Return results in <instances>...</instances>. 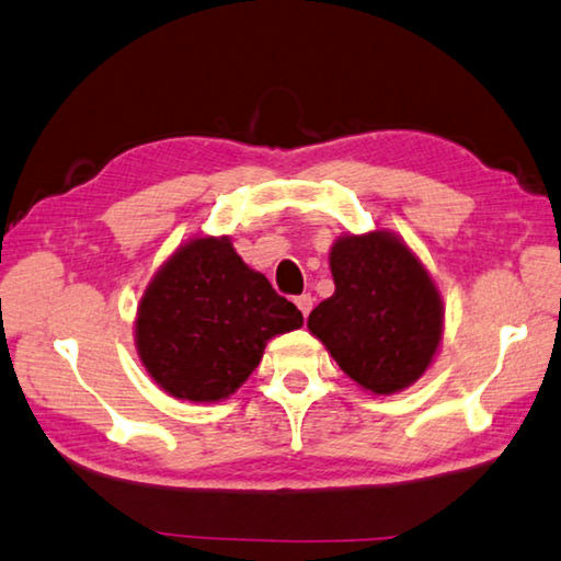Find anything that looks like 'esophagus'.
<instances>
[{
    "instance_id": "esophagus-1",
    "label": "esophagus",
    "mask_w": 561,
    "mask_h": 561,
    "mask_svg": "<svg viewBox=\"0 0 561 561\" xmlns=\"http://www.w3.org/2000/svg\"><path fill=\"white\" fill-rule=\"evenodd\" d=\"M294 304L299 306V311H301L304 318H306V316L311 313V309H313V296H311V294H301V296H296Z\"/></svg>"
}]
</instances>
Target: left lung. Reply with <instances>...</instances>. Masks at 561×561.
Masks as SVG:
<instances>
[{
    "label": "left lung",
    "mask_w": 561,
    "mask_h": 561,
    "mask_svg": "<svg viewBox=\"0 0 561 561\" xmlns=\"http://www.w3.org/2000/svg\"><path fill=\"white\" fill-rule=\"evenodd\" d=\"M328 260L335 294L311 311L309 331L362 389L389 397L411 387L443 343L445 306L431 272L389 230L340 236Z\"/></svg>",
    "instance_id": "8db88e82"
}]
</instances>
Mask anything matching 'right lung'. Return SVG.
Listing matches in <instances>:
<instances>
[{"label":"right lung","mask_w":561,"mask_h":561,"mask_svg":"<svg viewBox=\"0 0 561 561\" xmlns=\"http://www.w3.org/2000/svg\"><path fill=\"white\" fill-rule=\"evenodd\" d=\"M301 325V311L245 265L228 236H204L162 262L140 296L134 337L162 391L214 403L243 387L267 340Z\"/></svg>","instance_id":"obj_1"}]
</instances>
